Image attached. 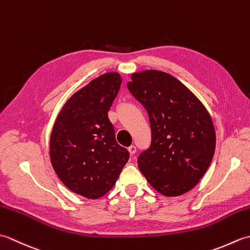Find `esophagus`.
<instances>
[{"label":"esophagus","instance_id":"34e87169","mask_svg":"<svg viewBox=\"0 0 250 250\" xmlns=\"http://www.w3.org/2000/svg\"><path fill=\"white\" fill-rule=\"evenodd\" d=\"M128 150H129V152H130V155H134V153L136 152V147H135L134 145H131V146L128 148Z\"/></svg>","mask_w":250,"mask_h":250}]
</instances>
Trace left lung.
<instances>
[{
  "instance_id": "obj_1",
  "label": "left lung",
  "mask_w": 250,
  "mask_h": 250,
  "mask_svg": "<svg viewBox=\"0 0 250 250\" xmlns=\"http://www.w3.org/2000/svg\"><path fill=\"white\" fill-rule=\"evenodd\" d=\"M128 89L146 108L151 143L137 158L139 168L158 192L178 196L194 188L213 160L216 133L201 101L167 73H134Z\"/></svg>"
}]
</instances>
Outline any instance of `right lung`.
Masks as SVG:
<instances>
[{
    "label": "right lung",
    "mask_w": 250,
    "mask_h": 250,
    "mask_svg": "<svg viewBox=\"0 0 250 250\" xmlns=\"http://www.w3.org/2000/svg\"><path fill=\"white\" fill-rule=\"evenodd\" d=\"M121 82L116 72L93 79L66 101L51 131L52 167L68 189L87 199L107 193L129 160L107 115Z\"/></svg>",
    "instance_id": "right-lung-1"
}]
</instances>
